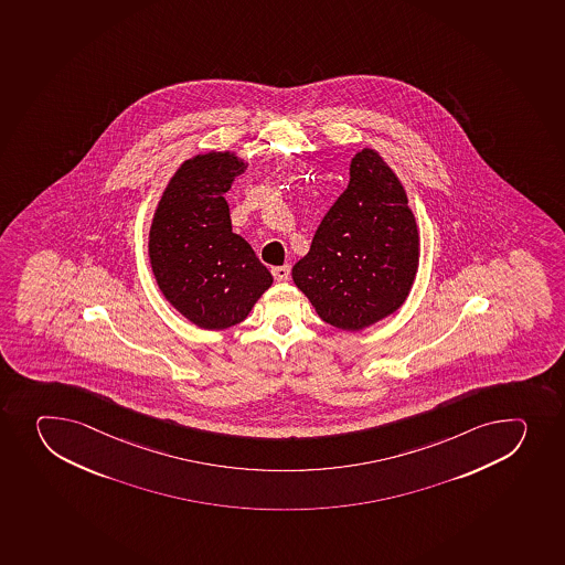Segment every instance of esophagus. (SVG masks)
Instances as JSON below:
<instances>
[{
	"label": "esophagus",
	"mask_w": 565,
	"mask_h": 565,
	"mask_svg": "<svg viewBox=\"0 0 565 565\" xmlns=\"http://www.w3.org/2000/svg\"><path fill=\"white\" fill-rule=\"evenodd\" d=\"M274 278L278 279V281H287L289 276H291V267L289 265H281V267L273 268Z\"/></svg>",
	"instance_id": "34e87169"
}]
</instances>
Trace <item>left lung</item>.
<instances>
[{
  "instance_id": "1",
  "label": "left lung",
  "mask_w": 565,
  "mask_h": 565,
  "mask_svg": "<svg viewBox=\"0 0 565 565\" xmlns=\"http://www.w3.org/2000/svg\"><path fill=\"white\" fill-rule=\"evenodd\" d=\"M419 263L416 218L396 173L374 149L350 163V182L292 267L320 319L361 331L402 308Z\"/></svg>"
}]
</instances>
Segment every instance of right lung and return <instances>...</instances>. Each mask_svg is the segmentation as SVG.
<instances>
[{
	"instance_id": "1",
	"label": "right lung",
	"mask_w": 565,
	"mask_h": 565,
	"mask_svg": "<svg viewBox=\"0 0 565 565\" xmlns=\"http://www.w3.org/2000/svg\"><path fill=\"white\" fill-rule=\"evenodd\" d=\"M246 169L235 152L185 160L169 180L149 230V259L163 297L202 330L248 317L273 274L232 232L224 193Z\"/></svg>"
}]
</instances>
